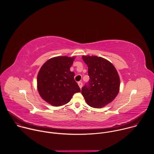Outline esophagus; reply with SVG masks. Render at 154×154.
Here are the masks:
<instances>
[{
    "label": "esophagus",
    "mask_w": 154,
    "mask_h": 154,
    "mask_svg": "<svg viewBox=\"0 0 154 154\" xmlns=\"http://www.w3.org/2000/svg\"><path fill=\"white\" fill-rule=\"evenodd\" d=\"M78 85H79V87L80 88H82V86H83V83L82 82H78Z\"/></svg>",
    "instance_id": "34e87169"
}]
</instances>
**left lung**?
I'll return each mask as SVG.
<instances>
[{
	"mask_svg": "<svg viewBox=\"0 0 154 154\" xmlns=\"http://www.w3.org/2000/svg\"><path fill=\"white\" fill-rule=\"evenodd\" d=\"M87 64L90 80L82 88L88 105L100 108L112 102L119 91L120 80L114 66L97 56H83Z\"/></svg>",
	"mask_w": 154,
	"mask_h": 154,
	"instance_id": "left-lung-1",
	"label": "left lung"
}]
</instances>
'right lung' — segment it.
Returning <instances> with one entry per match:
<instances>
[{
	"mask_svg": "<svg viewBox=\"0 0 154 154\" xmlns=\"http://www.w3.org/2000/svg\"><path fill=\"white\" fill-rule=\"evenodd\" d=\"M74 57H57L51 58L41 68L37 77L38 90L41 97L52 105L67 103L80 88L70 71Z\"/></svg>",
	"mask_w": 154,
	"mask_h": 154,
	"instance_id": "obj_1",
	"label": "right lung"
}]
</instances>
